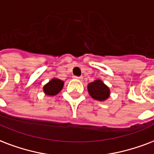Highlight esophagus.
Returning <instances> with one entry per match:
<instances>
[{"mask_svg":"<svg viewBox=\"0 0 154 154\" xmlns=\"http://www.w3.org/2000/svg\"><path fill=\"white\" fill-rule=\"evenodd\" d=\"M73 78L76 80H79V81H82V77H77V76H73Z\"/></svg>","mask_w":154,"mask_h":154,"instance_id":"obj_1","label":"esophagus"}]
</instances>
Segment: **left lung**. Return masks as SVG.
<instances>
[{
    "mask_svg": "<svg viewBox=\"0 0 154 154\" xmlns=\"http://www.w3.org/2000/svg\"><path fill=\"white\" fill-rule=\"evenodd\" d=\"M87 90L91 97L95 100L104 102L108 99L111 94L110 88L100 79L94 80L93 82L89 83Z\"/></svg>",
    "mask_w": 154,
    "mask_h": 154,
    "instance_id": "obj_1",
    "label": "left lung"
}]
</instances>
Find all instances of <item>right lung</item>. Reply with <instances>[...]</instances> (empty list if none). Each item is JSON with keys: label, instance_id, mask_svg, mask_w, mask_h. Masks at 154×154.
<instances>
[{"label": "right lung", "instance_id": "obj_1", "mask_svg": "<svg viewBox=\"0 0 154 154\" xmlns=\"http://www.w3.org/2000/svg\"><path fill=\"white\" fill-rule=\"evenodd\" d=\"M64 82L60 79L53 77L47 84L43 85V90L46 95L55 96L58 94L64 87Z\"/></svg>", "mask_w": 154, "mask_h": 154}]
</instances>
